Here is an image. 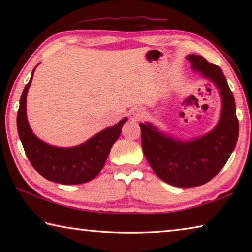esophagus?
Returning <instances> with one entry per match:
<instances>
[{"mask_svg":"<svg viewBox=\"0 0 252 252\" xmlns=\"http://www.w3.org/2000/svg\"><path fill=\"white\" fill-rule=\"evenodd\" d=\"M133 118H134L135 120H140L145 115V111H144L142 108H136L134 111H133Z\"/></svg>","mask_w":252,"mask_h":252,"instance_id":"34e87169","label":"esophagus"}]
</instances>
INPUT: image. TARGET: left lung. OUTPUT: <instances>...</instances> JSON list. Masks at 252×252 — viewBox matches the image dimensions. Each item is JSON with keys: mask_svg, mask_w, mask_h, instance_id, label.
I'll list each match as a JSON object with an SVG mask.
<instances>
[{"mask_svg": "<svg viewBox=\"0 0 252 252\" xmlns=\"http://www.w3.org/2000/svg\"><path fill=\"white\" fill-rule=\"evenodd\" d=\"M192 70L216 84L222 99L220 120L215 129L195 140L181 141L160 132L149 122L140 123L142 147L159 179L178 187L207 183L220 172L238 140L239 123L234 95L222 69L200 55L186 57Z\"/></svg>", "mask_w": 252, "mask_h": 252, "instance_id": "8db88e82", "label": "left lung"}]
</instances>
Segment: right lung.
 Here are the masks:
<instances>
[{
  "label": "right lung",
  "instance_id": "add662e5",
  "mask_svg": "<svg viewBox=\"0 0 252 252\" xmlns=\"http://www.w3.org/2000/svg\"><path fill=\"white\" fill-rule=\"evenodd\" d=\"M34 69L21 94L17 112L18 135L27 157L32 167L46 180L63 185L87 183L96 178L103 169L110 149L119 138L123 123L127 118H123L117 125L107 127L74 147L52 146L41 141L32 133L26 112V97Z\"/></svg>",
  "mask_w": 252,
  "mask_h": 252
}]
</instances>
